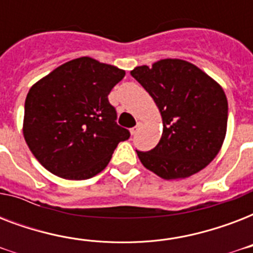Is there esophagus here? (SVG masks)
<instances>
[{
  "mask_svg": "<svg viewBox=\"0 0 253 253\" xmlns=\"http://www.w3.org/2000/svg\"><path fill=\"white\" fill-rule=\"evenodd\" d=\"M139 128H140V123H138L136 126L132 127V128H131V135H135V134H136V132H138V131H139Z\"/></svg>",
  "mask_w": 253,
  "mask_h": 253,
  "instance_id": "1",
  "label": "esophagus"
}]
</instances>
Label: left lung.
I'll return each instance as SVG.
<instances>
[{
    "label": "left lung",
    "instance_id": "1",
    "mask_svg": "<svg viewBox=\"0 0 253 253\" xmlns=\"http://www.w3.org/2000/svg\"><path fill=\"white\" fill-rule=\"evenodd\" d=\"M162 113L163 135L151 151L136 150L147 169L166 180L200 172L215 158L228 117L223 89L192 63L164 59L131 71Z\"/></svg>",
    "mask_w": 253,
    "mask_h": 253
}]
</instances>
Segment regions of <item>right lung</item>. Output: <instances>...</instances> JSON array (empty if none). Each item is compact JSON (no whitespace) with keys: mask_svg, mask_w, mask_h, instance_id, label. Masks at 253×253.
<instances>
[{"mask_svg":"<svg viewBox=\"0 0 253 253\" xmlns=\"http://www.w3.org/2000/svg\"><path fill=\"white\" fill-rule=\"evenodd\" d=\"M125 71L91 57L57 67L27 93L23 135L38 162L67 180H86L109 164L130 131L109 102Z\"/></svg>","mask_w":253,"mask_h":253,"instance_id":"add662e5","label":"right lung"}]
</instances>
